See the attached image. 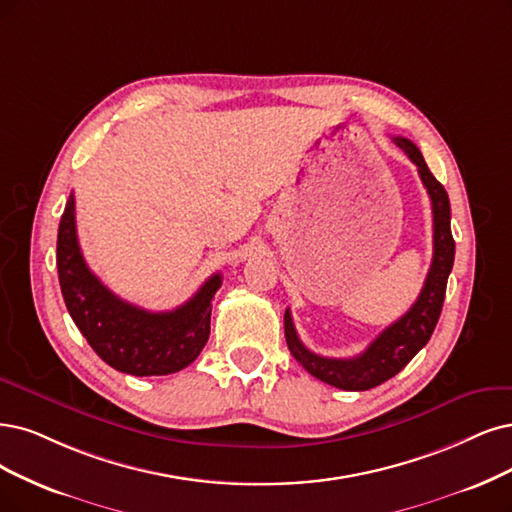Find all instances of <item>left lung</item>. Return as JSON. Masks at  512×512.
<instances>
[{"label": "left lung", "instance_id": "1", "mask_svg": "<svg viewBox=\"0 0 512 512\" xmlns=\"http://www.w3.org/2000/svg\"><path fill=\"white\" fill-rule=\"evenodd\" d=\"M407 158L418 166L420 179L432 202V263L415 304L396 323L386 327L377 335L369 348L352 358H327L308 350L297 337L291 312H285V337L295 361L301 363L316 380L335 386L339 390H369L384 384L399 373L411 358L418 354L439 323L443 310V299L447 289V278L453 268L456 242L451 236V206L445 187L434 179L424 162L422 151L409 139L396 137Z\"/></svg>", "mask_w": 512, "mask_h": 512}]
</instances>
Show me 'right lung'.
Wrapping results in <instances>:
<instances>
[{
    "instance_id": "right-lung-1",
    "label": "right lung",
    "mask_w": 512,
    "mask_h": 512,
    "mask_svg": "<svg viewBox=\"0 0 512 512\" xmlns=\"http://www.w3.org/2000/svg\"><path fill=\"white\" fill-rule=\"evenodd\" d=\"M56 268L73 323L109 367L137 377L168 375L194 363L202 352L211 333L213 297L221 287V274H213L192 299L170 312L128 304L86 266L75 230L73 194L59 223Z\"/></svg>"
}]
</instances>
